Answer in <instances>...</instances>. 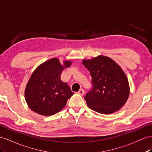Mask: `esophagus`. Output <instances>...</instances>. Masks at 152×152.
<instances>
[{"label": "esophagus", "mask_w": 152, "mask_h": 152, "mask_svg": "<svg viewBox=\"0 0 152 152\" xmlns=\"http://www.w3.org/2000/svg\"><path fill=\"white\" fill-rule=\"evenodd\" d=\"M77 94H80V95H83L84 94V91L83 89H80V90L78 91V92H77Z\"/></svg>", "instance_id": "esophagus-1"}]
</instances>
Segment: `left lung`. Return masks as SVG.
Masks as SVG:
<instances>
[{"instance_id": "8db88e82", "label": "left lung", "mask_w": 152, "mask_h": 152, "mask_svg": "<svg viewBox=\"0 0 152 152\" xmlns=\"http://www.w3.org/2000/svg\"><path fill=\"white\" fill-rule=\"evenodd\" d=\"M82 64L91 73L93 86L85 96L87 106L103 114L119 110L130 94L129 83L121 67L103 55L83 60Z\"/></svg>"}]
</instances>
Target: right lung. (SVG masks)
<instances>
[{"label": "right lung", "instance_id": "right-lung-1", "mask_svg": "<svg viewBox=\"0 0 152 152\" xmlns=\"http://www.w3.org/2000/svg\"><path fill=\"white\" fill-rule=\"evenodd\" d=\"M71 64L70 60H64L61 64L59 59L53 58L38 66L25 88L26 102L31 110L50 116L63 109L74 92L60 76Z\"/></svg>", "mask_w": 152, "mask_h": 152}]
</instances>
